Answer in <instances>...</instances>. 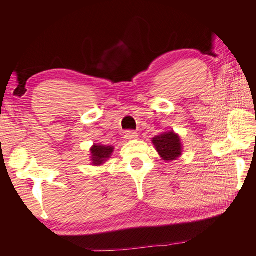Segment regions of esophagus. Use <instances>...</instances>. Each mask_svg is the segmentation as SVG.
Returning <instances> with one entry per match:
<instances>
[{"label":"esophagus","instance_id":"1","mask_svg":"<svg viewBox=\"0 0 256 256\" xmlns=\"http://www.w3.org/2000/svg\"><path fill=\"white\" fill-rule=\"evenodd\" d=\"M138 132H136V131H127L126 136H125L127 140H130V141L136 140V138H138Z\"/></svg>","mask_w":256,"mask_h":256}]
</instances>
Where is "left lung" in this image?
Here are the masks:
<instances>
[{"label": "left lung", "instance_id": "1", "mask_svg": "<svg viewBox=\"0 0 256 256\" xmlns=\"http://www.w3.org/2000/svg\"><path fill=\"white\" fill-rule=\"evenodd\" d=\"M152 143L156 147L160 157L164 161L176 160L182 154L180 138L174 131H168L152 138Z\"/></svg>", "mask_w": 256, "mask_h": 256}]
</instances>
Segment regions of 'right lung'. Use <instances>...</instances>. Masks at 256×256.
Returning a JSON list of instances; mask_svg holds the SVG:
<instances>
[{"label":"right lung","instance_id":"1","mask_svg":"<svg viewBox=\"0 0 256 256\" xmlns=\"http://www.w3.org/2000/svg\"><path fill=\"white\" fill-rule=\"evenodd\" d=\"M113 146H106V145H100L95 144L92 145L90 148L92 154V166H102L104 162L111 157L113 152Z\"/></svg>","mask_w":256,"mask_h":256}]
</instances>
